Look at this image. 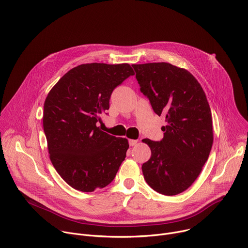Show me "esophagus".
Here are the masks:
<instances>
[{
	"instance_id": "34e87169",
	"label": "esophagus",
	"mask_w": 248,
	"mask_h": 248,
	"mask_svg": "<svg viewBox=\"0 0 248 248\" xmlns=\"http://www.w3.org/2000/svg\"><path fill=\"white\" fill-rule=\"evenodd\" d=\"M138 141L135 140V139H129L128 140V143H129V146H135L137 144Z\"/></svg>"
}]
</instances>
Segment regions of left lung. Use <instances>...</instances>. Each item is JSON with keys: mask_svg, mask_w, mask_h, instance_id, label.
Wrapping results in <instances>:
<instances>
[{"mask_svg": "<svg viewBox=\"0 0 248 248\" xmlns=\"http://www.w3.org/2000/svg\"><path fill=\"white\" fill-rule=\"evenodd\" d=\"M154 112L166 118L161 141H142L151 149L142 165L146 183L164 195L186 190L198 178L213 144L212 115L197 79L169 62L132 64Z\"/></svg>", "mask_w": 248, "mask_h": 248, "instance_id": "1", "label": "left lung"}]
</instances>
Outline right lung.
I'll list each match as a JSON object with an SVG mask.
<instances>
[{
	"mask_svg": "<svg viewBox=\"0 0 248 248\" xmlns=\"http://www.w3.org/2000/svg\"><path fill=\"white\" fill-rule=\"evenodd\" d=\"M134 72L128 63H83L51 89L43 112L50 160L73 188L91 192L113 182L129 147L97 126L114 89Z\"/></svg>",
	"mask_w": 248,
	"mask_h": 248,
	"instance_id": "1",
	"label": "right lung"
}]
</instances>
